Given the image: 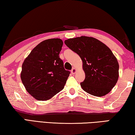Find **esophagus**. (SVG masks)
<instances>
[{"mask_svg": "<svg viewBox=\"0 0 135 135\" xmlns=\"http://www.w3.org/2000/svg\"><path fill=\"white\" fill-rule=\"evenodd\" d=\"M76 71H77V70L75 68H73V69L71 70V73H72L73 74H74L75 73H76Z\"/></svg>", "mask_w": 135, "mask_h": 135, "instance_id": "obj_1", "label": "esophagus"}]
</instances>
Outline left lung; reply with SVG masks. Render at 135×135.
I'll use <instances>...</instances> for the list:
<instances>
[{"instance_id":"8db88e82","label":"left lung","mask_w":135,"mask_h":135,"mask_svg":"<svg viewBox=\"0 0 135 135\" xmlns=\"http://www.w3.org/2000/svg\"><path fill=\"white\" fill-rule=\"evenodd\" d=\"M65 44L80 57L85 79L80 83L86 92L103 97L110 92L119 77V65L111 49L94 37L68 38Z\"/></svg>"}]
</instances>
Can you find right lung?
Segmentation results:
<instances>
[{
    "label": "right lung",
    "mask_w": 135,
    "mask_h": 135,
    "mask_svg": "<svg viewBox=\"0 0 135 135\" xmlns=\"http://www.w3.org/2000/svg\"><path fill=\"white\" fill-rule=\"evenodd\" d=\"M62 40L50 38L32 50L22 65L21 79L27 92L38 100H46L62 90L70 72L59 53Z\"/></svg>",
    "instance_id": "obj_1"
}]
</instances>
